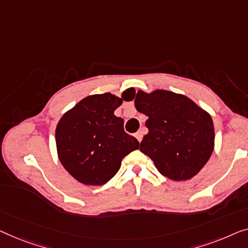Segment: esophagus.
Returning <instances> with one entry per match:
<instances>
[{
	"label": "esophagus",
	"mask_w": 248,
	"mask_h": 248,
	"mask_svg": "<svg viewBox=\"0 0 248 248\" xmlns=\"http://www.w3.org/2000/svg\"><path fill=\"white\" fill-rule=\"evenodd\" d=\"M135 137L137 138V140L140 142L141 141V139H142V132L141 131H138V132H136L135 134Z\"/></svg>",
	"instance_id": "esophagus-1"
}]
</instances>
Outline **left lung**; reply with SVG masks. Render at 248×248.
Instances as JSON below:
<instances>
[{"instance_id":"left-lung-1","label":"left lung","mask_w":248,"mask_h":248,"mask_svg":"<svg viewBox=\"0 0 248 248\" xmlns=\"http://www.w3.org/2000/svg\"><path fill=\"white\" fill-rule=\"evenodd\" d=\"M135 107L148 117V134L140 142V152L154 162L158 172L173 181L197 175L214 152L210 114L183 94L165 90L138 91Z\"/></svg>"}]
</instances>
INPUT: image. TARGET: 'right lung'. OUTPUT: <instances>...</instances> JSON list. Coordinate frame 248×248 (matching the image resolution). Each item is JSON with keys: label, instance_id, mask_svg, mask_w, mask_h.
I'll use <instances>...</instances> for the list:
<instances>
[{"label": "right lung", "instance_id": "1", "mask_svg": "<svg viewBox=\"0 0 248 248\" xmlns=\"http://www.w3.org/2000/svg\"><path fill=\"white\" fill-rule=\"evenodd\" d=\"M132 92L134 89L124 91L121 97L111 93L86 96L58 121V158L78 182L106 184L119 170L124 156L138 149L137 139L124 130L123 118L114 116L123 100H132Z\"/></svg>", "mask_w": 248, "mask_h": 248}]
</instances>
